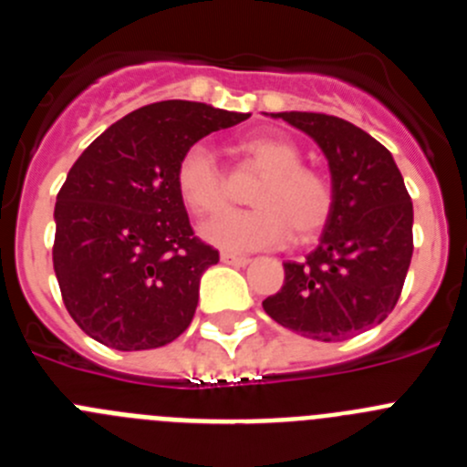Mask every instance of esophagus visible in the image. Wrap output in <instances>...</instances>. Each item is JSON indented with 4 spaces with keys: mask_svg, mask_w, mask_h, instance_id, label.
<instances>
[{
    "mask_svg": "<svg viewBox=\"0 0 467 467\" xmlns=\"http://www.w3.org/2000/svg\"><path fill=\"white\" fill-rule=\"evenodd\" d=\"M220 259L224 264H231V266H245V264H250V257H245V254H236V253H222Z\"/></svg>",
    "mask_w": 467,
    "mask_h": 467,
    "instance_id": "34e87169",
    "label": "esophagus"
}]
</instances>
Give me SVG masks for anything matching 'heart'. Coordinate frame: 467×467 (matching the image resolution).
<instances>
[{"label":"heart","mask_w":467,"mask_h":467,"mask_svg":"<svg viewBox=\"0 0 467 467\" xmlns=\"http://www.w3.org/2000/svg\"><path fill=\"white\" fill-rule=\"evenodd\" d=\"M262 180L250 193L254 208L224 213L201 224V236L224 250L274 247L295 236L306 241L325 229L334 210V187L325 172L301 163V151L283 135H250L238 142ZM175 187L196 214H214L226 205V187L208 144L182 151L175 166Z\"/></svg>","instance_id":"obj_1"}]
</instances>
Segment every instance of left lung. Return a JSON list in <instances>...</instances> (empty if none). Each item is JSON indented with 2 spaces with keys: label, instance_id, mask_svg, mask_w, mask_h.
Masks as SVG:
<instances>
[{
  "label": "left lung",
  "instance_id": "1",
  "mask_svg": "<svg viewBox=\"0 0 467 467\" xmlns=\"http://www.w3.org/2000/svg\"><path fill=\"white\" fill-rule=\"evenodd\" d=\"M311 135L327 156L334 210L306 262H285V283L262 301L275 323L317 341H344L383 323L414 253V208L390 151L339 117L271 114Z\"/></svg>",
  "mask_w": 467,
  "mask_h": 467
}]
</instances>
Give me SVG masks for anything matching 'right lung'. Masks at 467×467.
Listing matches in <instances>:
<instances>
[{"mask_svg": "<svg viewBox=\"0 0 467 467\" xmlns=\"http://www.w3.org/2000/svg\"><path fill=\"white\" fill-rule=\"evenodd\" d=\"M247 117L154 102L111 123L74 161L53 214V269L65 308L90 339L147 350L192 325L201 275L220 253L193 236L175 166L187 147Z\"/></svg>", "mask_w": 467, "mask_h": 467, "instance_id": "add662e5", "label": "right lung"}]
</instances>
